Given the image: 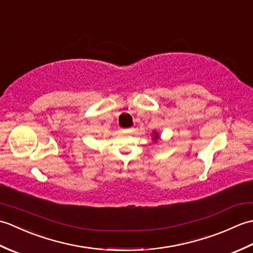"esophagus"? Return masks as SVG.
Wrapping results in <instances>:
<instances>
[{"label":"esophagus","mask_w":253,"mask_h":253,"mask_svg":"<svg viewBox=\"0 0 253 253\" xmlns=\"http://www.w3.org/2000/svg\"><path fill=\"white\" fill-rule=\"evenodd\" d=\"M124 133H130L132 131V128H125V129L122 130Z\"/></svg>","instance_id":"esophagus-1"}]
</instances>
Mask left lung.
Wrapping results in <instances>:
<instances>
[{
    "label": "left lung",
    "instance_id": "8db88e82",
    "mask_svg": "<svg viewBox=\"0 0 253 253\" xmlns=\"http://www.w3.org/2000/svg\"><path fill=\"white\" fill-rule=\"evenodd\" d=\"M159 132H157V131H153V140L154 141H157L158 139H159Z\"/></svg>",
    "mask_w": 253,
    "mask_h": 253
}]
</instances>
